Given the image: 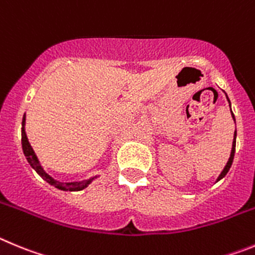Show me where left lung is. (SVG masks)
Instances as JSON below:
<instances>
[{
  "instance_id": "obj_1",
  "label": "left lung",
  "mask_w": 255,
  "mask_h": 255,
  "mask_svg": "<svg viewBox=\"0 0 255 255\" xmlns=\"http://www.w3.org/2000/svg\"><path fill=\"white\" fill-rule=\"evenodd\" d=\"M228 100H229V99H228ZM229 103H230V100H229ZM230 111H231V109H230ZM231 114H233V112H231ZM233 118L235 119V117H234V114H233ZM235 134H236V129H235ZM234 153H235V141L233 142V150H231L230 159H229L228 164H226V166L224 167V170H222V173L220 174V176H219V179H217V180H220V179H221V178H224V176L226 175V174H228V171L230 170V166H231V164H233V160H234Z\"/></svg>"
}]
</instances>
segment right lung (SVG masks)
Masks as SVG:
<instances>
[{"label":"right lung","mask_w":255,"mask_h":255,"mask_svg":"<svg viewBox=\"0 0 255 255\" xmlns=\"http://www.w3.org/2000/svg\"><path fill=\"white\" fill-rule=\"evenodd\" d=\"M24 126H25V116H24V118H22V129H21L22 151H24L25 156H26V160H27V161H29V164L31 165V167H33L34 170H35L36 173L39 174V175H40L43 179H44L45 182L49 183L50 185H54V187L58 188V189L71 190V192H75V190H82V189H84V188L88 187L89 183L91 182V179H89V180H84V182L62 183V182H58V180H54V179L52 178V176L48 175V174L45 173L44 170H43V167L40 166V164H39L38 157H36V156H35V153H34V150H33V148H31V146H30V143H29V141H27V137H26V133H25Z\"/></svg>","instance_id":"obj_1"}]
</instances>
